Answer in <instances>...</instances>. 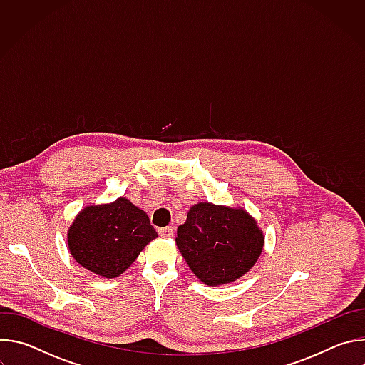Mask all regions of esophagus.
<instances>
[{
  "label": "esophagus",
  "instance_id": "1",
  "mask_svg": "<svg viewBox=\"0 0 365 365\" xmlns=\"http://www.w3.org/2000/svg\"><path fill=\"white\" fill-rule=\"evenodd\" d=\"M158 232L160 237H165V238H169V237H173V227H165V228H158Z\"/></svg>",
  "mask_w": 365,
  "mask_h": 365
}]
</instances>
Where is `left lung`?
Masks as SVG:
<instances>
[{
    "label": "left lung",
    "mask_w": 365,
    "mask_h": 365,
    "mask_svg": "<svg viewBox=\"0 0 365 365\" xmlns=\"http://www.w3.org/2000/svg\"><path fill=\"white\" fill-rule=\"evenodd\" d=\"M176 244L200 282L220 286L240 279L255 264L264 237L244 210L200 202L178 228Z\"/></svg>",
    "instance_id": "obj_1"
}]
</instances>
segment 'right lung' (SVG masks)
Here are the masks:
<instances>
[{
	"mask_svg": "<svg viewBox=\"0 0 365 365\" xmlns=\"http://www.w3.org/2000/svg\"><path fill=\"white\" fill-rule=\"evenodd\" d=\"M158 237L147 214L128 199L99 206H88L73 221L68 244L76 262L107 279L118 277L138 257L140 251Z\"/></svg>",
	"mask_w": 365,
	"mask_h": 365,
	"instance_id": "obj_1",
	"label": "right lung"
}]
</instances>
